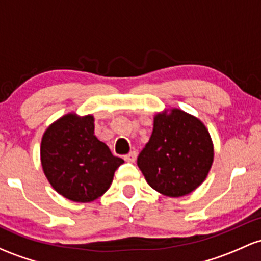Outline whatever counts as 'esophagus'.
I'll return each instance as SVG.
<instances>
[{
  "instance_id": "obj_1",
  "label": "esophagus",
  "mask_w": 261,
  "mask_h": 261,
  "mask_svg": "<svg viewBox=\"0 0 261 261\" xmlns=\"http://www.w3.org/2000/svg\"><path fill=\"white\" fill-rule=\"evenodd\" d=\"M136 157H137V152L136 151H131L130 153H127L124 157V160L126 162H135L136 161Z\"/></svg>"
}]
</instances>
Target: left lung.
I'll return each instance as SVG.
<instances>
[{
    "instance_id": "1",
    "label": "left lung",
    "mask_w": 261,
    "mask_h": 261,
    "mask_svg": "<svg viewBox=\"0 0 261 261\" xmlns=\"http://www.w3.org/2000/svg\"><path fill=\"white\" fill-rule=\"evenodd\" d=\"M213 159V142L205 125L174 108L154 115L152 134L137 157V166L154 191L182 197L204 182Z\"/></svg>"
}]
</instances>
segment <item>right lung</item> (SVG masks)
<instances>
[{
  "label": "right lung",
  "instance_id": "right-lung-1",
  "mask_svg": "<svg viewBox=\"0 0 261 261\" xmlns=\"http://www.w3.org/2000/svg\"><path fill=\"white\" fill-rule=\"evenodd\" d=\"M94 127L93 115L69 113L48 126L42 137L43 172L54 190L73 202L101 197L124 163L94 135Z\"/></svg>",
  "mask_w": 261,
  "mask_h": 261
}]
</instances>
